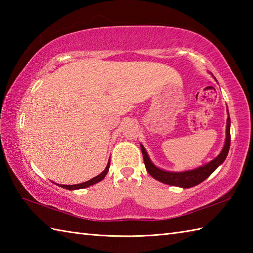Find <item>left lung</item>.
Here are the masks:
<instances>
[{
  "label": "left lung",
  "instance_id": "1",
  "mask_svg": "<svg viewBox=\"0 0 253 253\" xmlns=\"http://www.w3.org/2000/svg\"><path fill=\"white\" fill-rule=\"evenodd\" d=\"M229 146H230V118L228 116L227 125H226V140H225V144L222 152L218 154L217 158L212 160L210 163L201 166V168H198L192 170L180 171V173L166 171L163 169H160L151 162V160L149 159L148 153L146 151V149L143 148V146H141V151H142L146 169L148 170V173L151 175L153 178L163 182V184H168L170 186L190 188V187L199 185L203 180H206L208 177L224 162L228 154Z\"/></svg>",
  "mask_w": 253,
  "mask_h": 253
}]
</instances>
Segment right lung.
<instances>
[{"mask_svg":"<svg viewBox=\"0 0 253 253\" xmlns=\"http://www.w3.org/2000/svg\"><path fill=\"white\" fill-rule=\"evenodd\" d=\"M109 169H110V161H109V163H107V165H106L105 169H104L103 171H102V173H101L100 175H98V176L93 177L92 179H90V180H88V181H84V182H83V184H78V185H60V187L65 188V189H68V190H74V189H83V188L89 187V186H91V185H94V184H96V182L101 181L102 179L104 178L105 175L107 174V171H109Z\"/></svg>","mask_w":253,"mask_h":253,"instance_id":"1","label":"right lung"}]
</instances>
